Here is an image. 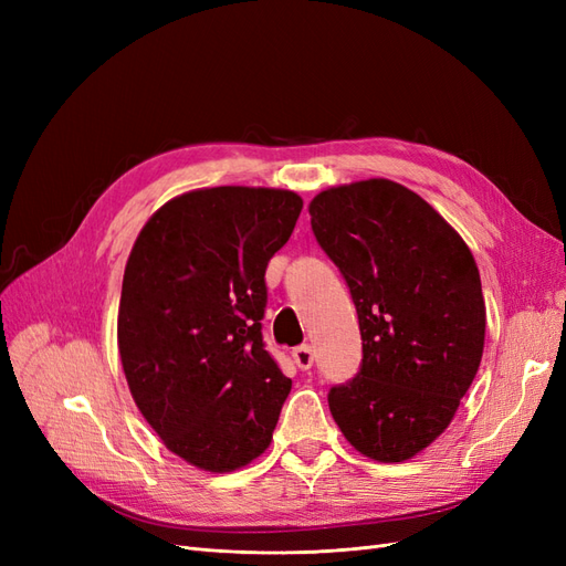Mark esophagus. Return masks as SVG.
Returning <instances> with one entry per match:
<instances>
[{"instance_id": "34e87169", "label": "esophagus", "mask_w": 566, "mask_h": 566, "mask_svg": "<svg viewBox=\"0 0 566 566\" xmlns=\"http://www.w3.org/2000/svg\"><path fill=\"white\" fill-rule=\"evenodd\" d=\"M293 361L300 370H310L314 366V349L310 345H302L293 349Z\"/></svg>"}]
</instances>
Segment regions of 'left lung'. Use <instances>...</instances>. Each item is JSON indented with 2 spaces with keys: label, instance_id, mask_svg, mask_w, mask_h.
I'll list each match as a JSON object with an SVG mask.
<instances>
[{
  "label": "left lung",
  "instance_id": "left-lung-1",
  "mask_svg": "<svg viewBox=\"0 0 566 566\" xmlns=\"http://www.w3.org/2000/svg\"><path fill=\"white\" fill-rule=\"evenodd\" d=\"M310 214L364 339L361 370L331 389V413L358 453L403 462L451 424L482 361L476 262L430 202L389 179L333 186Z\"/></svg>",
  "mask_w": 566,
  "mask_h": 566
}]
</instances>
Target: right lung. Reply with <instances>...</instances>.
Returning a JSON list of instances; mask_svg holds the SVG:
<instances>
[{"label":"right lung","mask_w":566,"mask_h":566,"mask_svg":"<svg viewBox=\"0 0 566 566\" xmlns=\"http://www.w3.org/2000/svg\"><path fill=\"white\" fill-rule=\"evenodd\" d=\"M302 198L217 186L167 200L129 252L117 349L134 403L165 447L205 472L260 458L293 387L264 349L266 264Z\"/></svg>","instance_id":"obj_1"}]
</instances>
